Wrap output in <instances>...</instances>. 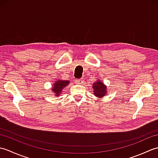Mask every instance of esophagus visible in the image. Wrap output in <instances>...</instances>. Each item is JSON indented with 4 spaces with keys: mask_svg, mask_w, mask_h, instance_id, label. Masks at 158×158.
<instances>
[{
    "mask_svg": "<svg viewBox=\"0 0 158 158\" xmlns=\"http://www.w3.org/2000/svg\"><path fill=\"white\" fill-rule=\"evenodd\" d=\"M76 83H77V84H83V83H84V80H83V79L76 80Z\"/></svg>",
    "mask_w": 158,
    "mask_h": 158,
    "instance_id": "obj_1",
    "label": "esophagus"
}]
</instances>
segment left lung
Returning a JSON list of instances; mask_svg holds the SVG:
<instances>
[{
    "label": "left lung",
    "mask_w": 158,
    "mask_h": 158,
    "mask_svg": "<svg viewBox=\"0 0 158 158\" xmlns=\"http://www.w3.org/2000/svg\"><path fill=\"white\" fill-rule=\"evenodd\" d=\"M92 88L94 89V94L97 98H102L107 94L106 85L100 79H97V81L93 83Z\"/></svg>",
    "instance_id": "1"
}]
</instances>
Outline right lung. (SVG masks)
<instances>
[{
  "label": "right lung",
  "mask_w": 158,
  "mask_h": 158,
  "mask_svg": "<svg viewBox=\"0 0 158 158\" xmlns=\"http://www.w3.org/2000/svg\"><path fill=\"white\" fill-rule=\"evenodd\" d=\"M70 83L69 81H67V80H57L53 83L52 85V92L54 94L55 96L58 97L61 94L62 92H63L64 88L68 85Z\"/></svg>",
  "instance_id": "right-lung-1"
}]
</instances>
